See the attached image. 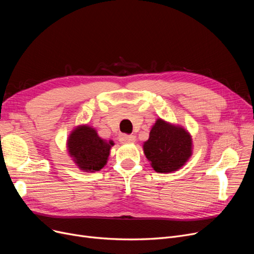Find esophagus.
Wrapping results in <instances>:
<instances>
[{
	"label": "esophagus",
	"instance_id": "1",
	"mask_svg": "<svg viewBox=\"0 0 254 254\" xmlns=\"http://www.w3.org/2000/svg\"><path fill=\"white\" fill-rule=\"evenodd\" d=\"M135 140L136 138L132 135H122L119 137V141L122 143H134Z\"/></svg>",
	"mask_w": 254,
	"mask_h": 254
}]
</instances>
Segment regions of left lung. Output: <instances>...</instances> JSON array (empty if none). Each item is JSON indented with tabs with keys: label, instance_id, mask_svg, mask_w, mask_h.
Here are the masks:
<instances>
[{
	"label": "left lung",
	"instance_id": "1",
	"mask_svg": "<svg viewBox=\"0 0 254 254\" xmlns=\"http://www.w3.org/2000/svg\"><path fill=\"white\" fill-rule=\"evenodd\" d=\"M191 146L189 131L159 118L152 127L143 149L155 172L170 173L188 162L191 155Z\"/></svg>",
	"mask_w": 254,
	"mask_h": 254
}]
</instances>
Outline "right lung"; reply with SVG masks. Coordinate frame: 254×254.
<instances>
[{
  "label": "right lung",
  "mask_w": 254,
  "mask_h": 254,
  "mask_svg": "<svg viewBox=\"0 0 254 254\" xmlns=\"http://www.w3.org/2000/svg\"><path fill=\"white\" fill-rule=\"evenodd\" d=\"M113 142L100 138L97 130L88 126L76 127L68 139V150L73 161L85 172L100 171L108 159Z\"/></svg>",
  "instance_id": "right-lung-1"
}]
</instances>
